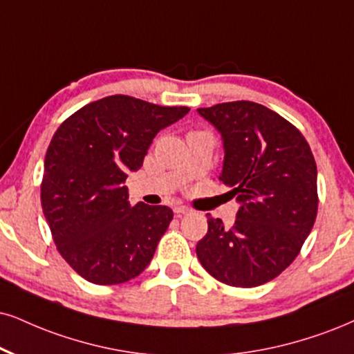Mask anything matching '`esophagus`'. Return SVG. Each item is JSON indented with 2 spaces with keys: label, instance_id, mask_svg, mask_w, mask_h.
<instances>
[{
  "label": "esophagus",
  "instance_id": "34e87169",
  "mask_svg": "<svg viewBox=\"0 0 354 354\" xmlns=\"http://www.w3.org/2000/svg\"><path fill=\"white\" fill-rule=\"evenodd\" d=\"M192 210L190 208H187V207H176L174 208V213H176L177 216H182V215H189Z\"/></svg>",
  "mask_w": 354,
  "mask_h": 354
}]
</instances>
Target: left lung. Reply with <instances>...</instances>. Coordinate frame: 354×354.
I'll list each match as a JSON object with an SVG mask.
<instances>
[{"mask_svg":"<svg viewBox=\"0 0 354 354\" xmlns=\"http://www.w3.org/2000/svg\"><path fill=\"white\" fill-rule=\"evenodd\" d=\"M197 111L220 133V180L239 203L230 228L208 213L197 256L220 282L261 286L289 268L313 228L315 159L302 133L263 104L230 102Z\"/></svg>","mask_w":354,"mask_h":354,"instance_id":"1","label":"left lung"}]
</instances>
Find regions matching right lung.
Instances as JSON below:
<instances>
[{"label": "right lung", "mask_w": 354, "mask_h": 354, "mask_svg": "<svg viewBox=\"0 0 354 354\" xmlns=\"http://www.w3.org/2000/svg\"><path fill=\"white\" fill-rule=\"evenodd\" d=\"M189 111L113 95L55 131L44 160L42 210L57 250L88 282L123 283L149 266L174 213L165 205L133 207L124 180L141 169L156 134Z\"/></svg>", "instance_id": "add662e5"}]
</instances>
